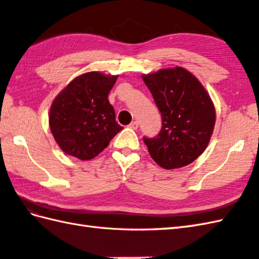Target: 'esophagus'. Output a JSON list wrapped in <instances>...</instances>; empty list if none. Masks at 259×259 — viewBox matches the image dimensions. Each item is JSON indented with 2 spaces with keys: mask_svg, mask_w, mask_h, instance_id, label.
<instances>
[{
  "mask_svg": "<svg viewBox=\"0 0 259 259\" xmlns=\"http://www.w3.org/2000/svg\"><path fill=\"white\" fill-rule=\"evenodd\" d=\"M138 126H139L138 121H133V122L129 124V128H131L133 130H137L138 129Z\"/></svg>",
  "mask_w": 259,
  "mask_h": 259,
  "instance_id": "1",
  "label": "esophagus"
}]
</instances>
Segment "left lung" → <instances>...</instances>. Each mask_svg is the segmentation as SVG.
I'll return each mask as SVG.
<instances>
[{
	"instance_id": "8db88e82",
	"label": "left lung",
	"mask_w": 259,
	"mask_h": 259,
	"mask_svg": "<svg viewBox=\"0 0 259 259\" xmlns=\"http://www.w3.org/2000/svg\"><path fill=\"white\" fill-rule=\"evenodd\" d=\"M161 113L162 126L144 141L151 158L163 169H177L205 151L213 131L216 111L210 97L194 74L181 67L142 75Z\"/></svg>"
}]
</instances>
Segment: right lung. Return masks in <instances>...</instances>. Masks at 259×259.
<instances>
[{
    "mask_svg": "<svg viewBox=\"0 0 259 259\" xmlns=\"http://www.w3.org/2000/svg\"><path fill=\"white\" fill-rule=\"evenodd\" d=\"M117 75L88 72L76 76L52 102L49 124L57 144L80 160L97 157L123 128L115 121L108 95Z\"/></svg>",
    "mask_w": 259,
    "mask_h": 259,
    "instance_id": "obj_1",
    "label": "right lung"
}]
</instances>
